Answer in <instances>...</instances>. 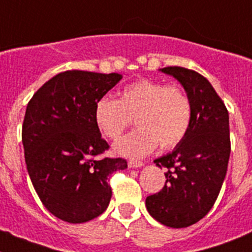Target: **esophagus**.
I'll return each mask as SVG.
<instances>
[{
	"label": "esophagus",
	"instance_id": "1",
	"mask_svg": "<svg viewBox=\"0 0 252 252\" xmlns=\"http://www.w3.org/2000/svg\"><path fill=\"white\" fill-rule=\"evenodd\" d=\"M127 165L130 169H136V168H141V166L144 165V162L136 161V160H130V161L127 162Z\"/></svg>",
	"mask_w": 252,
	"mask_h": 252
}]
</instances>
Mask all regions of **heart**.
I'll return each instance as SVG.
<instances>
[{
	"label": "heart",
	"mask_w": 252,
	"mask_h": 252,
	"mask_svg": "<svg viewBox=\"0 0 252 252\" xmlns=\"http://www.w3.org/2000/svg\"><path fill=\"white\" fill-rule=\"evenodd\" d=\"M192 102L183 90L142 79L128 84L120 99L102 97L94 106V121L104 137L116 140L135 119L137 128L113 145L117 155L142 158L157 148L170 149L188 133Z\"/></svg>",
	"instance_id": "obj_1"
}]
</instances>
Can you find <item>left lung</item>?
Here are the masks:
<instances>
[{
    "mask_svg": "<svg viewBox=\"0 0 252 252\" xmlns=\"http://www.w3.org/2000/svg\"><path fill=\"white\" fill-rule=\"evenodd\" d=\"M159 70L182 84L192 102L193 117L188 133L174 150L154 160L157 166L168 169L166 182L145 204L161 224L184 228L211 211L221 190L231 153L230 120L226 106L203 75L182 66Z\"/></svg>",
    "mask_w": 252,
    "mask_h": 252,
    "instance_id": "1",
    "label": "left lung"
}]
</instances>
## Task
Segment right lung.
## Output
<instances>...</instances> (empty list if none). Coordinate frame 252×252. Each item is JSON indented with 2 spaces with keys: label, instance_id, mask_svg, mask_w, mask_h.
Segmentation results:
<instances>
[{
  "label": "right lung",
  "instance_id": "right-lung-1",
  "mask_svg": "<svg viewBox=\"0 0 252 252\" xmlns=\"http://www.w3.org/2000/svg\"><path fill=\"white\" fill-rule=\"evenodd\" d=\"M122 79L119 73L66 70L29 102L22 144L29 175L45 208L69 223L98 217L110 204L108 178L127 168L121 158L94 157L108 149L94 121V106Z\"/></svg>",
  "mask_w": 252,
  "mask_h": 252
}]
</instances>
